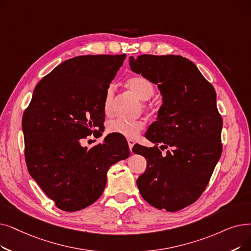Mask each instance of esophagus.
Listing matches in <instances>:
<instances>
[{
    "label": "esophagus",
    "instance_id": "esophagus-1",
    "mask_svg": "<svg viewBox=\"0 0 251 251\" xmlns=\"http://www.w3.org/2000/svg\"><path fill=\"white\" fill-rule=\"evenodd\" d=\"M127 141H128V146H129L130 151H132V148H133V146L135 145V141H134L132 138H128Z\"/></svg>",
    "mask_w": 251,
    "mask_h": 251
}]
</instances>
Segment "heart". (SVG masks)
Wrapping results in <instances>:
<instances>
[{"instance_id": "heart-1", "label": "heart", "mask_w": 251, "mask_h": 251, "mask_svg": "<svg viewBox=\"0 0 251 251\" xmlns=\"http://www.w3.org/2000/svg\"><path fill=\"white\" fill-rule=\"evenodd\" d=\"M127 86L137 99L140 100H149L154 96L155 87L152 83L143 75H134L127 81ZM114 87H108L103 102V110L106 114H110L113 110L114 100ZM145 124L140 120L128 121L125 119H116L107 124L108 132L122 135L128 138H134L144 129Z\"/></svg>"}]
</instances>
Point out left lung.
I'll use <instances>...</instances> for the list:
<instances>
[{
	"label": "left lung",
	"mask_w": 251,
	"mask_h": 251,
	"mask_svg": "<svg viewBox=\"0 0 251 251\" xmlns=\"http://www.w3.org/2000/svg\"><path fill=\"white\" fill-rule=\"evenodd\" d=\"M129 65L158 86L163 100L157 121L146 133L156 146L132 149L147 159L137 188L151 206L178 211L200 197L222 155L223 119L215 90L192 61L179 55L130 56ZM159 143L171 148L166 155Z\"/></svg>",
	"instance_id": "8db88e82"
}]
</instances>
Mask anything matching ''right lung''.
Segmentation results:
<instances>
[{
  "label": "right lung",
  "mask_w": 251,
  "mask_h": 251,
  "mask_svg": "<svg viewBox=\"0 0 251 251\" xmlns=\"http://www.w3.org/2000/svg\"><path fill=\"white\" fill-rule=\"evenodd\" d=\"M121 55H82L60 63L34 90L23 117L27 170L64 211H78L99 199L106 173L129 157L127 141L108 134L91 149L86 136L100 134L105 92L122 67ZM101 131V130H100Z\"/></svg>",
  "instance_id": "right-lung-1"
}]
</instances>
